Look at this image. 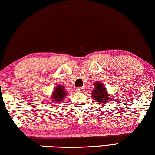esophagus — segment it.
<instances>
[{"label": "esophagus", "mask_w": 155, "mask_h": 155, "mask_svg": "<svg viewBox=\"0 0 155 155\" xmlns=\"http://www.w3.org/2000/svg\"><path fill=\"white\" fill-rule=\"evenodd\" d=\"M77 91L78 92H85V89H84V87H78L77 89Z\"/></svg>", "instance_id": "obj_1"}]
</instances>
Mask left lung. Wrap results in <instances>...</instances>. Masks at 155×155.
Wrapping results in <instances>:
<instances>
[{"instance_id": "left-lung-1", "label": "left lung", "mask_w": 155, "mask_h": 155, "mask_svg": "<svg viewBox=\"0 0 155 155\" xmlns=\"http://www.w3.org/2000/svg\"><path fill=\"white\" fill-rule=\"evenodd\" d=\"M94 87L95 88L92 92L93 99L99 104L104 105V104L107 103L110 98L107 89L105 88L104 85L99 81L94 82Z\"/></svg>"}]
</instances>
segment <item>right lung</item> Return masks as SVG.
I'll use <instances>...</instances> for the list:
<instances>
[{
	"label": "right lung",
	"mask_w": 155,
	"mask_h": 155,
	"mask_svg": "<svg viewBox=\"0 0 155 155\" xmlns=\"http://www.w3.org/2000/svg\"><path fill=\"white\" fill-rule=\"evenodd\" d=\"M67 92L65 90L63 86L59 85L56 86L52 92V101H56V102L60 103L62 101L66 96Z\"/></svg>",
	"instance_id": "right-lung-1"
}]
</instances>
